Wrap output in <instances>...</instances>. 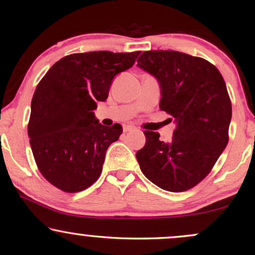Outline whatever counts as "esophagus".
Returning <instances> with one entry per match:
<instances>
[{"label":"esophagus","instance_id":"obj_1","mask_svg":"<svg viewBox=\"0 0 255 255\" xmlns=\"http://www.w3.org/2000/svg\"><path fill=\"white\" fill-rule=\"evenodd\" d=\"M135 129H136V127L132 126V125H125V126H124V131H125V132L135 130Z\"/></svg>","mask_w":255,"mask_h":255}]
</instances>
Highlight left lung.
<instances>
[{"instance_id":"obj_1","label":"left lung","mask_w":255,"mask_h":255,"mask_svg":"<svg viewBox=\"0 0 255 255\" xmlns=\"http://www.w3.org/2000/svg\"><path fill=\"white\" fill-rule=\"evenodd\" d=\"M137 67L158 81L159 109L177 125L170 142L144 131L145 145L136 152L139 167L165 191H187L207 177L228 144L232 107L227 85L214 64L181 52H143Z\"/></svg>"}]
</instances>
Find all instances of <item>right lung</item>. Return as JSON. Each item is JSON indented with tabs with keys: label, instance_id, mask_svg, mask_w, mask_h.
Here are the masks:
<instances>
[{
	"label": "right lung",
	"instance_id": "1",
	"mask_svg": "<svg viewBox=\"0 0 255 255\" xmlns=\"http://www.w3.org/2000/svg\"><path fill=\"white\" fill-rule=\"evenodd\" d=\"M139 52L76 53L52 66L35 89L27 132L35 163L46 180L76 193L99 178L105 153L123 132L95 116L113 78L132 67Z\"/></svg>",
	"mask_w": 255,
	"mask_h": 255
}]
</instances>
